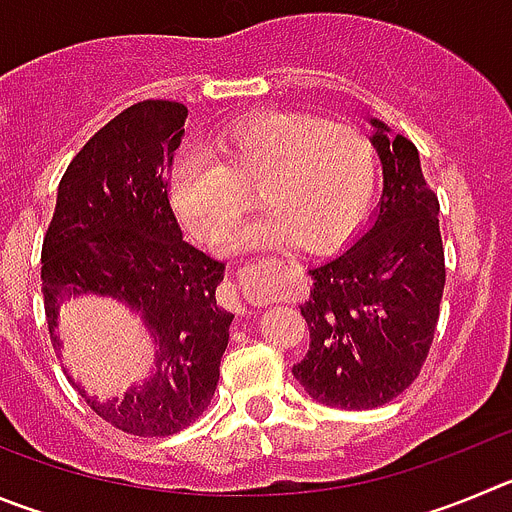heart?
Masks as SVG:
<instances>
[{
  "mask_svg": "<svg viewBox=\"0 0 512 512\" xmlns=\"http://www.w3.org/2000/svg\"><path fill=\"white\" fill-rule=\"evenodd\" d=\"M219 161L186 148L171 169L169 194L181 222L209 245L231 234L255 185L267 210L243 225L229 250L293 240L321 250L346 237L369 209L376 148L366 131L310 113L267 111L217 133Z\"/></svg>",
  "mask_w": 512,
  "mask_h": 512,
  "instance_id": "obj_1",
  "label": "heart"
}]
</instances>
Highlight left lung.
Segmentation results:
<instances>
[{"label":"left lung","instance_id":"obj_1","mask_svg":"<svg viewBox=\"0 0 512 512\" xmlns=\"http://www.w3.org/2000/svg\"><path fill=\"white\" fill-rule=\"evenodd\" d=\"M374 123L384 169L376 214L338 255L310 267L313 290L300 305L310 331L295 379L326 407H384L422 371L444 293L439 202L409 138Z\"/></svg>","mask_w":512,"mask_h":512}]
</instances>
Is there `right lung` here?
Returning a JSON list of instances; mask_svg holds the SVG:
<instances>
[{
  "label": "right lung",
  "mask_w": 512,
  "mask_h": 512,
  "mask_svg": "<svg viewBox=\"0 0 512 512\" xmlns=\"http://www.w3.org/2000/svg\"><path fill=\"white\" fill-rule=\"evenodd\" d=\"M186 116L174 100H143L105 123L62 174L42 242L50 333L62 300L95 293L136 310L154 336V376L121 399H90L75 384L98 417L133 437H169L197 422L234 318L214 298L224 262L184 242L169 202Z\"/></svg>",
  "instance_id": "1"
}]
</instances>
